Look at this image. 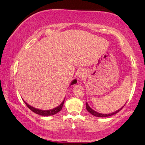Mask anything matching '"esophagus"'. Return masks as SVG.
Segmentation results:
<instances>
[{
  "mask_svg": "<svg viewBox=\"0 0 145 145\" xmlns=\"http://www.w3.org/2000/svg\"><path fill=\"white\" fill-rule=\"evenodd\" d=\"M78 77L80 80H83L85 77V73L83 71L80 70L78 72Z\"/></svg>",
  "mask_w": 145,
  "mask_h": 145,
  "instance_id": "34e87169",
  "label": "esophagus"
}]
</instances>
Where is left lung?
Here are the masks:
<instances>
[{"instance_id":"obj_1","label":"left lung","mask_w":145,"mask_h":145,"mask_svg":"<svg viewBox=\"0 0 145 145\" xmlns=\"http://www.w3.org/2000/svg\"><path fill=\"white\" fill-rule=\"evenodd\" d=\"M86 110H88V112H90L91 114L93 115V116H96V117H98V118H104V117H109V116H113V115H114V114H117V113H118L119 112H120V110H121V109H122L123 108L125 105H124L122 107V108H121L120 109V110L116 111V112H113V113H112V114H100V113H98V112H95L94 110H93L90 107L88 106V103H87V102H86Z\"/></svg>"}]
</instances>
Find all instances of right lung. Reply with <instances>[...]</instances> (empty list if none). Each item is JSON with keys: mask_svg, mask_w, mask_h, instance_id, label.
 I'll return each mask as SVG.
<instances>
[{"mask_svg": "<svg viewBox=\"0 0 145 145\" xmlns=\"http://www.w3.org/2000/svg\"><path fill=\"white\" fill-rule=\"evenodd\" d=\"M77 82V80L76 79H74V80H73L72 81V82H71V85H72V84H76ZM65 99L63 101V102L61 103V104L59 105V106L56 107L55 108H53L52 110H39V109H37V108H33V107L29 106L28 104H27L26 102H25V101H24V103L26 105L27 108H28L29 110H31L33 112L35 113V114H38V115H40V116H53V115H55L57 114V113L60 112V111L62 110V108H63V104H64V102H65Z\"/></svg>", "mask_w": 145, "mask_h": 145, "instance_id": "add662e5", "label": "right lung"}]
</instances>
